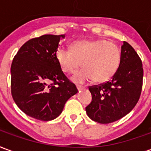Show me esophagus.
Listing matches in <instances>:
<instances>
[{
    "instance_id": "1",
    "label": "esophagus",
    "mask_w": 151,
    "mask_h": 151,
    "mask_svg": "<svg viewBox=\"0 0 151 151\" xmlns=\"http://www.w3.org/2000/svg\"><path fill=\"white\" fill-rule=\"evenodd\" d=\"M77 89H78V91H81V90H82V89H84V87H83V86H82L78 85L77 86Z\"/></svg>"
}]
</instances>
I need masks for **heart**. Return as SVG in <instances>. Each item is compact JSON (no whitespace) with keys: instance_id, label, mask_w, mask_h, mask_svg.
I'll use <instances>...</instances> for the list:
<instances>
[{"instance_id":"heart-1","label":"heart","mask_w":151,"mask_h":151,"mask_svg":"<svg viewBox=\"0 0 151 151\" xmlns=\"http://www.w3.org/2000/svg\"><path fill=\"white\" fill-rule=\"evenodd\" d=\"M58 65L65 73H73L82 65L83 69L76 73L73 80L84 82L93 79L104 82L118 69L120 60V48L111 41L102 40H77L70 45V51L58 48L56 52Z\"/></svg>"}]
</instances>
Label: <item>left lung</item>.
Returning a JSON list of instances; mask_svg holds the SVG:
<instances>
[{"mask_svg":"<svg viewBox=\"0 0 151 151\" xmlns=\"http://www.w3.org/2000/svg\"><path fill=\"white\" fill-rule=\"evenodd\" d=\"M142 79V60L124 41L120 65L111 80L89 86L92 101L86 108L88 116L95 122L109 124L126 116L139 100Z\"/></svg>","mask_w":151,"mask_h":151,"instance_id":"obj_1","label":"left lung"}]
</instances>
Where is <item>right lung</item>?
<instances>
[{"label":"right lung","mask_w":151,"mask_h":151,"mask_svg":"<svg viewBox=\"0 0 151 151\" xmlns=\"http://www.w3.org/2000/svg\"><path fill=\"white\" fill-rule=\"evenodd\" d=\"M65 35H43L28 40L12 61L11 94L25 114L43 121L54 120L66 101L78 93L56 59Z\"/></svg>","instance_id":"right-lung-1"}]
</instances>
